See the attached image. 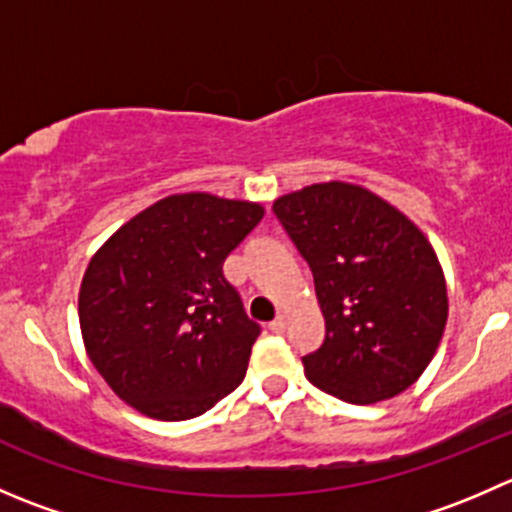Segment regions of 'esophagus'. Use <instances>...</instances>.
Returning <instances> with one entry per match:
<instances>
[{
  "instance_id": "34e87169",
  "label": "esophagus",
  "mask_w": 512,
  "mask_h": 512,
  "mask_svg": "<svg viewBox=\"0 0 512 512\" xmlns=\"http://www.w3.org/2000/svg\"><path fill=\"white\" fill-rule=\"evenodd\" d=\"M285 317H282V314H280V317H275V319H272V322H270V329H272V332H275V334H282V332H285Z\"/></svg>"
}]
</instances>
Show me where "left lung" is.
Instances as JSON below:
<instances>
[{"label": "left lung", "instance_id": "1", "mask_svg": "<svg viewBox=\"0 0 512 512\" xmlns=\"http://www.w3.org/2000/svg\"><path fill=\"white\" fill-rule=\"evenodd\" d=\"M314 275L327 334L302 359L317 389L376 404L409 389L441 344L443 270L418 227L361 185L317 183L272 205Z\"/></svg>", "mask_w": 512, "mask_h": 512}]
</instances>
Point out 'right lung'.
<instances>
[{"label": "right lung", "instance_id": "1", "mask_svg": "<svg viewBox=\"0 0 512 512\" xmlns=\"http://www.w3.org/2000/svg\"><path fill=\"white\" fill-rule=\"evenodd\" d=\"M262 215L247 200L168 195L91 257L79 292L81 334L118 399L160 421H185L242 384L262 329L223 262Z\"/></svg>", "mask_w": 512, "mask_h": 512}]
</instances>
